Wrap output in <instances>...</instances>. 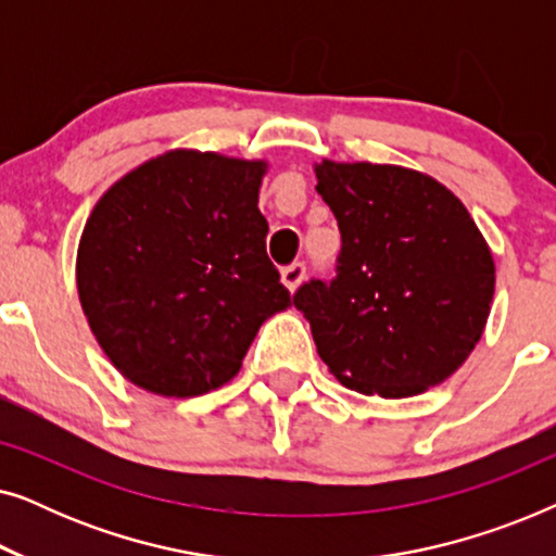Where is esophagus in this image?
<instances>
[{"label":"esophagus","mask_w":556,"mask_h":556,"mask_svg":"<svg viewBox=\"0 0 556 556\" xmlns=\"http://www.w3.org/2000/svg\"><path fill=\"white\" fill-rule=\"evenodd\" d=\"M303 276H306V263H301V261L286 265L283 273H280V278H283V286L288 288V291H295V288L301 286Z\"/></svg>","instance_id":"esophagus-1"}]
</instances>
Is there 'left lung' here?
<instances>
[{
  "mask_svg": "<svg viewBox=\"0 0 556 556\" xmlns=\"http://www.w3.org/2000/svg\"><path fill=\"white\" fill-rule=\"evenodd\" d=\"M339 223L337 276L293 293L318 356L349 390L413 397L453 375L491 314V250L440 181L390 164L316 166Z\"/></svg>",
  "mask_w": 556,
  "mask_h": 556,
  "instance_id": "1",
  "label": "left lung"
}]
</instances>
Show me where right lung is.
Here are the masks:
<instances>
[{
	"label": "right lung",
	"instance_id": "right-lung-1",
	"mask_svg": "<svg viewBox=\"0 0 556 556\" xmlns=\"http://www.w3.org/2000/svg\"><path fill=\"white\" fill-rule=\"evenodd\" d=\"M263 162L169 151L118 179L90 212L78 293L121 375L194 397L240 371L265 318L291 293L265 253Z\"/></svg>",
	"mask_w": 556,
	"mask_h": 556
}]
</instances>
